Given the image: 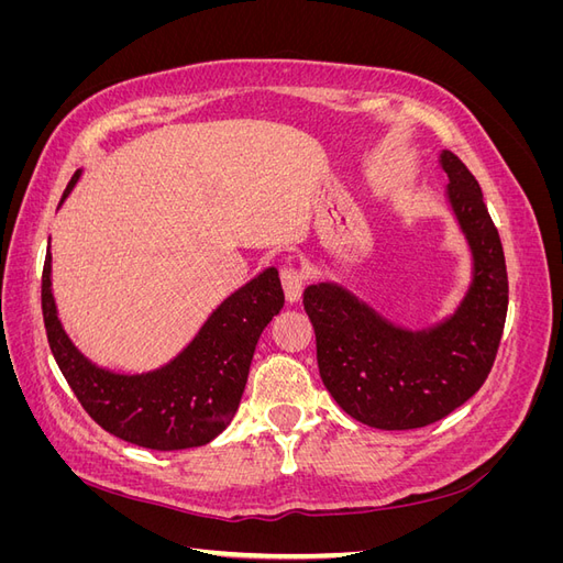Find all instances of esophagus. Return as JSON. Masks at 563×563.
Wrapping results in <instances>:
<instances>
[{
    "instance_id": "34e87169",
    "label": "esophagus",
    "mask_w": 563,
    "mask_h": 563,
    "mask_svg": "<svg viewBox=\"0 0 563 563\" xmlns=\"http://www.w3.org/2000/svg\"><path fill=\"white\" fill-rule=\"evenodd\" d=\"M279 279H282V288H284V296L288 302H298L302 296V288H305V275L298 267L291 265H284L279 269Z\"/></svg>"
}]
</instances>
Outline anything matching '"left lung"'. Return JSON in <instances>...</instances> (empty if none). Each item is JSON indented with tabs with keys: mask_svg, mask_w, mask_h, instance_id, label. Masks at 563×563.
<instances>
[{
	"mask_svg": "<svg viewBox=\"0 0 563 563\" xmlns=\"http://www.w3.org/2000/svg\"><path fill=\"white\" fill-rule=\"evenodd\" d=\"M449 201L474 258L470 291L453 317L424 331L383 319L347 288H305L319 376L347 416L378 430H416L446 418L484 385L507 317V267L482 187L453 152H441Z\"/></svg>",
	"mask_w": 563,
	"mask_h": 563,
	"instance_id": "obj_1",
	"label": "left lung"
}]
</instances>
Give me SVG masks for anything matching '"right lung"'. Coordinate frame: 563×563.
<instances>
[{"instance_id": "obj_1", "label": "right lung", "mask_w": 563, "mask_h": 563, "mask_svg": "<svg viewBox=\"0 0 563 563\" xmlns=\"http://www.w3.org/2000/svg\"><path fill=\"white\" fill-rule=\"evenodd\" d=\"M79 172L67 183L70 195ZM284 308L275 267H267L218 305L195 340L166 366L124 376L91 364L60 327L51 294V253L42 272V312L48 347L75 397L100 428L152 451L209 444L223 432L244 395L263 329Z\"/></svg>"}]
</instances>
